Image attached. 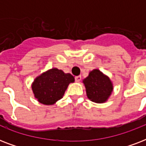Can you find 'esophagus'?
Listing matches in <instances>:
<instances>
[{
	"label": "esophagus",
	"mask_w": 146,
	"mask_h": 146,
	"mask_svg": "<svg viewBox=\"0 0 146 146\" xmlns=\"http://www.w3.org/2000/svg\"><path fill=\"white\" fill-rule=\"evenodd\" d=\"M82 77H81V76H76L75 77V80L76 82H80V80H81Z\"/></svg>",
	"instance_id": "esophagus-1"
}]
</instances>
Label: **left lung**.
<instances>
[{
	"label": "left lung",
	"instance_id": "obj_1",
	"mask_svg": "<svg viewBox=\"0 0 146 146\" xmlns=\"http://www.w3.org/2000/svg\"><path fill=\"white\" fill-rule=\"evenodd\" d=\"M82 82L88 98L96 103L107 102L113 92V87L111 80L98 69L92 70Z\"/></svg>",
	"mask_w": 146,
	"mask_h": 146
}]
</instances>
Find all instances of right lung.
<instances>
[{
	"label": "right lung",
	"mask_w": 146,
	"mask_h": 146,
	"mask_svg": "<svg viewBox=\"0 0 146 146\" xmlns=\"http://www.w3.org/2000/svg\"><path fill=\"white\" fill-rule=\"evenodd\" d=\"M74 81V77L70 73L52 68L35 78L32 89L38 102L51 105L61 99L69 84Z\"/></svg>",
	"instance_id": "add662e5"
}]
</instances>
